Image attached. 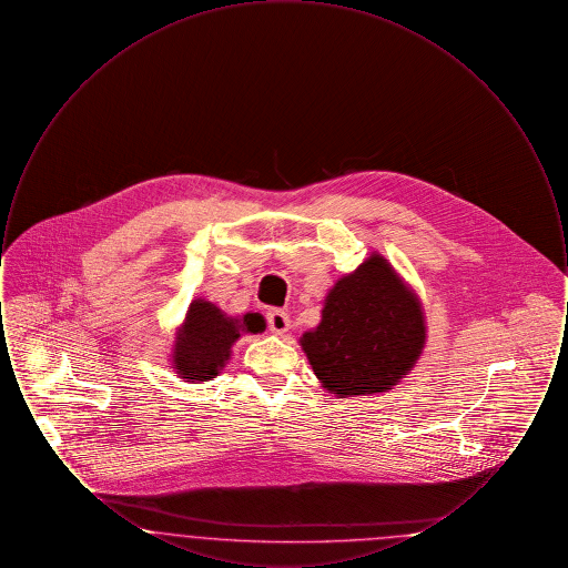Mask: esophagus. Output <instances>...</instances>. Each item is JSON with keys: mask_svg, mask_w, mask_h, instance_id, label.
Masks as SVG:
<instances>
[{"mask_svg": "<svg viewBox=\"0 0 568 568\" xmlns=\"http://www.w3.org/2000/svg\"><path fill=\"white\" fill-rule=\"evenodd\" d=\"M266 322H268V329L274 332V334H285L287 329H290V315L285 313V311H281V308H272L266 313Z\"/></svg>", "mask_w": 568, "mask_h": 568, "instance_id": "34e87169", "label": "esophagus"}]
</instances>
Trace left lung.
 I'll return each mask as SVG.
<instances>
[{
  "instance_id": "8db88e82",
  "label": "left lung",
  "mask_w": 568,
  "mask_h": 568,
  "mask_svg": "<svg viewBox=\"0 0 568 568\" xmlns=\"http://www.w3.org/2000/svg\"><path fill=\"white\" fill-rule=\"evenodd\" d=\"M424 343L419 300L378 253L336 281L322 324L300 338L313 373L341 398L392 389L415 366Z\"/></svg>"
}]
</instances>
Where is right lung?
<instances>
[{"label":"right lung","instance_id":"obj_1","mask_svg":"<svg viewBox=\"0 0 568 568\" xmlns=\"http://www.w3.org/2000/svg\"><path fill=\"white\" fill-rule=\"evenodd\" d=\"M266 327L262 315L246 313L227 317L213 302L193 300L185 324L181 325L172 352V364L179 377L187 381H211L230 359L232 345L241 334H257Z\"/></svg>","mask_w":568,"mask_h":568}]
</instances>
